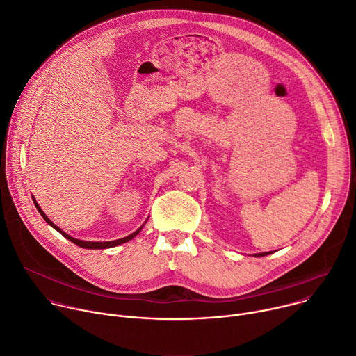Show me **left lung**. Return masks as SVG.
Returning <instances> with one entry per match:
<instances>
[{"label":"left lung","instance_id":"8db88e82","mask_svg":"<svg viewBox=\"0 0 356 356\" xmlns=\"http://www.w3.org/2000/svg\"><path fill=\"white\" fill-rule=\"evenodd\" d=\"M268 254H271V251H268V252H258V254H254L255 257H264V255H268Z\"/></svg>","mask_w":356,"mask_h":356}]
</instances>
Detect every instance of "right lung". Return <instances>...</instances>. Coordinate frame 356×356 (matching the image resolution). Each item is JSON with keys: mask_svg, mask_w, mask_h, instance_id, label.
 Masks as SVG:
<instances>
[{"mask_svg": "<svg viewBox=\"0 0 356 356\" xmlns=\"http://www.w3.org/2000/svg\"><path fill=\"white\" fill-rule=\"evenodd\" d=\"M34 204H35V207H37V210L40 211V214L42 216V218L51 225V227H54L58 233H60L63 237L65 238H68L70 241H72L74 244H76V245H79V247H82V248H89V250H104V248H111V247H116V245H119V244H123V243H126V241H129V240H132V238H135L140 232H142V229H143V225L146 224V221H145V224H142L140 227L135 232V233H132V234H129L127 237H123V238H119V240H113V241H83V240H78V238H74V237H71L70 234H67L65 232H62L58 225H55L49 218H48V216L41 210V207H40V204L37 203V200L34 199Z\"/></svg>", "mask_w": 356, "mask_h": 356, "instance_id": "add662e5", "label": "right lung"}]
</instances>
